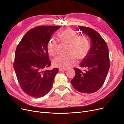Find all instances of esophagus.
Listing matches in <instances>:
<instances>
[{"mask_svg": "<svg viewBox=\"0 0 124 124\" xmlns=\"http://www.w3.org/2000/svg\"><path fill=\"white\" fill-rule=\"evenodd\" d=\"M67 69H59V71H65L67 70Z\"/></svg>", "mask_w": 124, "mask_h": 124, "instance_id": "34e87169", "label": "esophagus"}]
</instances>
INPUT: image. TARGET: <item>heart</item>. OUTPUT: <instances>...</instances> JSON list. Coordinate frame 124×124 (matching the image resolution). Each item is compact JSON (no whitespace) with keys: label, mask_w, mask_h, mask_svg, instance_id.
<instances>
[{"label":"heart","mask_w":124,"mask_h":124,"mask_svg":"<svg viewBox=\"0 0 124 124\" xmlns=\"http://www.w3.org/2000/svg\"><path fill=\"white\" fill-rule=\"evenodd\" d=\"M61 40L69 44V52L65 55H60L55 58L53 64L55 67L67 69L73 66L79 59H85L90 50V43L85 35H78L77 33L71 28L62 30L58 34ZM48 53L50 56L54 57L58 53V45L54 39L50 40L47 45Z\"/></svg>","instance_id":"b5f03b06"}]
</instances>
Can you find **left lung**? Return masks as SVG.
I'll use <instances>...</instances> for the list:
<instances>
[{
	"label": "left lung",
	"mask_w": 124,
	"mask_h": 124,
	"mask_svg": "<svg viewBox=\"0 0 124 124\" xmlns=\"http://www.w3.org/2000/svg\"><path fill=\"white\" fill-rule=\"evenodd\" d=\"M79 27L89 36L92 45L88 55L80 64V66L85 70L74 69L76 75L71 83L79 92L93 93L101 89L108 73L110 64L108 47L97 31L89 27Z\"/></svg>",
	"instance_id": "1"
}]
</instances>
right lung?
<instances>
[{
  "instance_id": "obj_1",
  "label": "right lung",
  "mask_w": 124,
  "mask_h": 124,
  "mask_svg": "<svg viewBox=\"0 0 124 124\" xmlns=\"http://www.w3.org/2000/svg\"><path fill=\"white\" fill-rule=\"evenodd\" d=\"M60 26H41L29 30L18 44L13 66L21 89L31 97H43L53 85L58 68L50 66L47 45L50 37Z\"/></svg>"
}]
</instances>
